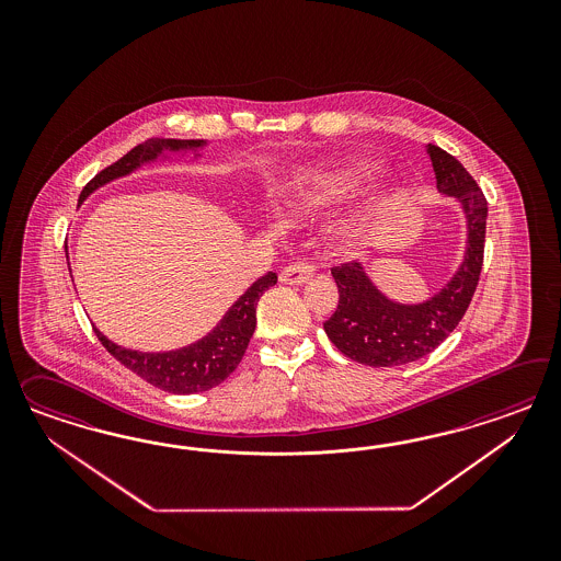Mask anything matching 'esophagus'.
Returning a JSON list of instances; mask_svg holds the SVG:
<instances>
[{"instance_id": "34e87169", "label": "esophagus", "mask_w": 561, "mask_h": 561, "mask_svg": "<svg viewBox=\"0 0 561 561\" xmlns=\"http://www.w3.org/2000/svg\"><path fill=\"white\" fill-rule=\"evenodd\" d=\"M312 273H314V267L310 263H305V261L291 263L279 273V282L288 284V286H302L305 282L312 277Z\"/></svg>"}]
</instances>
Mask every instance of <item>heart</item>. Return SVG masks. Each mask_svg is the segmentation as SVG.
Instances as JSON below:
<instances>
[{
  "label": "heart",
  "instance_id": "1",
  "mask_svg": "<svg viewBox=\"0 0 561 561\" xmlns=\"http://www.w3.org/2000/svg\"><path fill=\"white\" fill-rule=\"evenodd\" d=\"M366 162H343L331 169L308 170L275 188L279 205L288 211H312L335 202L345 191L373 174Z\"/></svg>",
  "mask_w": 561,
  "mask_h": 561
}]
</instances>
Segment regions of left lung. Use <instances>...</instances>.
<instances>
[{"mask_svg":"<svg viewBox=\"0 0 561 561\" xmlns=\"http://www.w3.org/2000/svg\"><path fill=\"white\" fill-rule=\"evenodd\" d=\"M427 153L438 188L459 199L467 214L469 244L457 275L424 305H397L374 288L356 261L331 267L340 305L324 321V333L343 356L373 368L401 366L434 352L465 317L481 275L488 199L455 156L432 144Z\"/></svg>","mask_w":561,"mask_h":561,"instance_id":"left-lung-1","label":"left lung"}]
</instances>
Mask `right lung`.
<instances>
[{
  "instance_id": "1",
  "label": "right lung",
  "mask_w": 561,
  "mask_h": 561,
  "mask_svg": "<svg viewBox=\"0 0 561 561\" xmlns=\"http://www.w3.org/2000/svg\"><path fill=\"white\" fill-rule=\"evenodd\" d=\"M202 144H204V139H164V137L146 139L144 144L136 146L131 152L125 153L117 162L101 170L82 188L80 202H84L94 188L101 187L117 176L129 174L141 162L153 160L158 153H162V150H169V152L193 150V148H199ZM275 284H277V275L273 272L259 277L255 284L238 298L232 308L226 312L220 324L209 335H205L204 340L183 347V350H176V352L141 354V352L115 345L113 341L106 340L96 327H94V333L111 356L119 359L127 370L137 374L152 387L174 392V394L209 391L237 370L240 359L249 347V341L255 333L256 302Z\"/></svg>"
}]
</instances>
